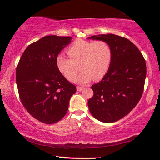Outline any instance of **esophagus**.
<instances>
[{"label":"esophagus","mask_w":160,"mask_h":160,"mask_svg":"<svg viewBox=\"0 0 160 160\" xmlns=\"http://www.w3.org/2000/svg\"><path fill=\"white\" fill-rule=\"evenodd\" d=\"M83 90H84V88H82V87H79V86L77 87V90L78 91L81 92V91Z\"/></svg>","instance_id":"esophagus-1"}]
</instances>
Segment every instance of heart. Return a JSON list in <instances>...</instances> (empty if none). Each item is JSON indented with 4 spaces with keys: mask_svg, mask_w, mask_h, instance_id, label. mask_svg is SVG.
<instances>
[{
    "mask_svg": "<svg viewBox=\"0 0 160 160\" xmlns=\"http://www.w3.org/2000/svg\"><path fill=\"white\" fill-rule=\"evenodd\" d=\"M67 53L70 58L61 53L56 56V66L68 80L72 81L79 64L82 71L74 80L79 84L88 83L92 79L101 80L107 73L112 61V47L102 40L78 39L68 48Z\"/></svg>",
    "mask_w": 160,
    "mask_h": 160,
    "instance_id": "b5f03b06",
    "label": "heart"
}]
</instances>
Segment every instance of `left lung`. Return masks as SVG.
I'll return each instance as SVG.
<instances>
[{"instance_id": "8db88e82", "label": "left lung", "mask_w": 160, "mask_h": 160, "mask_svg": "<svg viewBox=\"0 0 160 160\" xmlns=\"http://www.w3.org/2000/svg\"><path fill=\"white\" fill-rule=\"evenodd\" d=\"M89 39L107 42L112 49L107 73L92 85L93 97L88 100L90 112L104 123H113L126 116L141 98L146 78L144 57L134 44L116 34H100Z\"/></svg>"}]
</instances>
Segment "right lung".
<instances>
[{"instance_id": "obj_1", "label": "right lung", "mask_w": 160, "mask_h": 160, "mask_svg": "<svg viewBox=\"0 0 160 160\" xmlns=\"http://www.w3.org/2000/svg\"><path fill=\"white\" fill-rule=\"evenodd\" d=\"M72 37L50 35L27 47L16 68L22 104L37 120L55 123L64 117L76 87L59 71L56 58Z\"/></svg>"}]
</instances>
